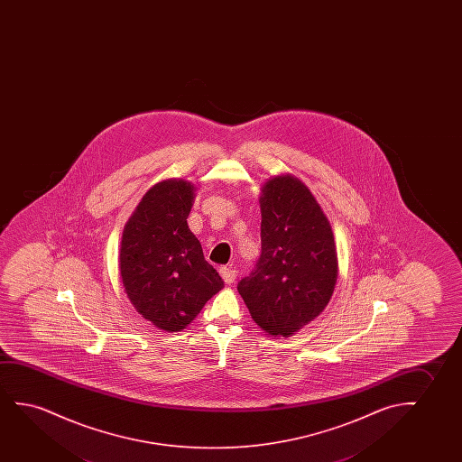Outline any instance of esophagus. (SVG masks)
Instances as JSON below:
<instances>
[{"instance_id": "1", "label": "esophagus", "mask_w": 462, "mask_h": 462, "mask_svg": "<svg viewBox=\"0 0 462 462\" xmlns=\"http://www.w3.org/2000/svg\"><path fill=\"white\" fill-rule=\"evenodd\" d=\"M219 273H221L222 279L226 281V284H232V282H235V279H236V270H235V268H230V266H221V268H219Z\"/></svg>"}]
</instances>
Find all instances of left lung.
<instances>
[{
    "label": "left lung",
    "instance_id": "1",
    "mask_svg": "<svg viewBox=\"0 0 462 462\" xmlns=\"http://www.w3.org/2000/svg\"><path fill=\"white\" fill-rule=\"evenodd\" d=\"M260 211L262 253L236 289L260 328L287 337L314 320L333 295L335 236L310 190L291 175L265 184Z\"/></svg>",
    "mask_w": 462,
    "mask_h": 462
}]
</instances>
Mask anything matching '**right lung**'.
Listing matches in <instances>:
<instances>
[{"mask_svg":"<svg viewBox=\"0 0 462 462\" xmlns=\"http://www.w3.org/2000/svg\"><path fill=\"white\" fill-rule=\"evenodd\" d=\"M194 186L167 180L152 186L127 221L120 270L127 298L165 331L186 328L224 287L188 226Z\"/></svg>","mask_w":462,"mask_h":462,"instance_id":"1","label":"right lung"}]
</instances>
